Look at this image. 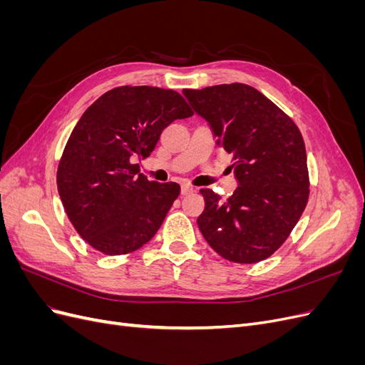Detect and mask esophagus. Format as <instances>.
<instances>
[{
	"instance_id": "1",
	"label": "esophagus",
	"mask_w": 365,
	"mask_h": 365,
	"mask_svg": "<svg viewBox=\"0 0 365 365\" xmlns=\"http://www.w3.org/2000/svg\"><path fill=\"white\" fill-rule=\"evenodd\" d=\"M193 192H195V187H192L189 184L181 185V195H189V193H193Z\"/></svg>"
}]
</instances>
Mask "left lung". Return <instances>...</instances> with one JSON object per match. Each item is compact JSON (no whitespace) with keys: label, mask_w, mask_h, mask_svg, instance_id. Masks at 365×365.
<instances>
[{"label":"left lung","mask_w":365,"mask_h":365,"mask_svg":"<svg viewBox=\"0 0 365 365\" xmlns=\"http://www.w3.org/2000/svg\"><path fill=\"white\" fill-rule=\"evenodd\" d=\"M233 155L237 189L228 200L202 189L197 227L219 256L236 263L268 259L288 239L309 197L306 148L300 130L269 98L245 83L184 90Z\"/></svg>","instance_id":"obj_1"}]
</instances>
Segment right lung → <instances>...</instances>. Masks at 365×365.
Instances as JSON below:
<instances>
[{
	"mask_svg": "<svg viewBox=\"0 0 365 365\" xmlns=\"http://www.w3.org/2000/svg\"><path fill=\"white\" fill-rule=\"evenodd\" d=\"M192 115L181 94L157 86L114 88L82 114L56 181L68 219L93 248L120 256L155 236L180 185L149 181L137 161L150 155L172 121Z\"/></svg>",
	"mask_w": 365,
	"mask_h": 365,
	"instance_id": "1",
	"label": "right lung"
}]
</instances>
